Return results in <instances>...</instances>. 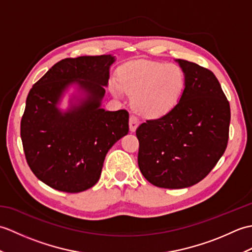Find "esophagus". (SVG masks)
Segmentation results:
<instances>
[{"label": "esophagus", "mask_w": 252, "mask_h": 252, "mask_svg": "<svg viewBox=\"0 0 252 252\" xmlns=\"http://www.w3.org/2000/svg\"><path fill=\"white\" fill-rule=\"evenodd\" d=\"M138 126V119L134 116V115H131L130 116V119H129V126H130V130L133 132L135 131V129Z\"/></svg>", "instance_id": "34e87169"}]
</instances>
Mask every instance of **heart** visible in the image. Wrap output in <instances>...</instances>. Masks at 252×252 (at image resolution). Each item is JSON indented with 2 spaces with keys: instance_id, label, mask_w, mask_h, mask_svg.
<instances>
[{
  "instance_id": "heart-1",
  "label": "heart",
  "mask_w": 252,
  "mask_h": 252,
  "mask_svg": "<svg viewBox=\"0 0 252 252\" xmlns=\"http://www.w3.org/2000/svg\"><path fill=\"white\" fill-rule=\"evenodd\" d=\"M185 88V72L175 63L137 61L123 66L110 81L117 97L132 95L134 109L146 118L167 114L178 104Z\"/></svg>"
}]
</instances>
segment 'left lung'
I'll return each mask as SVG.
<instances>
[{"label":"left lung","instance_id":"left-lung-1","mask_svg":"<svg viewBox=\"0 0 252 252\" xmlns=\"http://www.w3.org/2000/svg\"><path fill=\"white\" fill-rule=\"evenodd\" d=\"M185 72L180 101L167 114L136 129L137 163L149 183L185 189L203 180L227 146L231 108L209 69L178 60Z\"/></svg>","mask_w":252,"mask_h":252}]
</instances>
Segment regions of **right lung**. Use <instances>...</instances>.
<instances>
[{"instance_id": "obj_1", "label": "right lung", "mask_w": 252, "mask_h": 252, "mask_svg": "<svg viewBox=\"0 0 252 252\" xmlns=\"http://www.w3.org/2000/svg\"><path fill=\"white\" fill-rule=\"evenodd\" d=\"M114 61L108 55L65 58L29 91L20 121L25 157L36 178L52 189L80 192L94 186L107 152L129 132L126 109L106 111L99 107ZM73 82L90 97L62 114L56 103Z\"/></svg>"}]
</instances>
